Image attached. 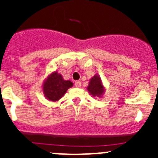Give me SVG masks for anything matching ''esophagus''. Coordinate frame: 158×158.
Segmentation results:
<instances>
[{"label":"esophagus","instance_id":"obj_1","mask_svg":"<svg viewBox=\"0 0 158 158\" xmlns=\"http://www.w3.org/2000/svg\"><path fill=\"white\" fill-rule=\"evenodd\" d=\"M74 85L76 88H80L81 87V81H76L74 84Z\"/></svg>","mask_w":158,"mask_h":158}]
</instances>
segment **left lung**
Masks as SVG:
<instances>
[{"label": "left lung", "instance_id": "1", "mask_svg": "<svg viewBox=\"0 0 158 158\" xmlns=\"http://www.w3.org/2000/svg\"><path fill=\"white\" fill-rule=\"evenodd\" d=\"M87 90L93 97H99V98L103 97L104 91H105V88H104L101 79L98 74H95L90 79L89 85L87 87Z\"/></svg>", "mask_w": 158, "mask_h": 158}]
</instances>
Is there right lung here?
Returning <instances> with one entry per match:
<instances>
[{"label":"right lung","mask_w":158,"mask_h":158,"mask_svg":"<svg viewBox=\"0 0 158 158\" xmlns=\"http://www.w3.org/2000/svg\"><path fill=\"white\" fill-rule=\"evenodd\" d=\"M73 85V82L64 80L58 71H54L49 74L43 82V92L47 100L56 102L62 98Z\"/></svg>","instance_id":"1"}]
</instances>
